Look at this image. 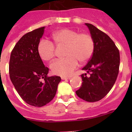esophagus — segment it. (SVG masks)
Returning a JSON list of instances; mask_svg holds the SVG:
<instances>
[{
	"label": "esophagus",
	"mask_w": 132,
	"mask_h": 132,
	"mask_svg": "<svg viewBox=\"0 0 132 132\" xmlns=\"http://www.w3.org/2000/svg\"><path fill=\"white\" fill-rule=\"evenodd\" d=\"M61 79L62 80H68V79H70L69 77H61Z\"/></svg>",
	"instance_id": "1"
}]
</instances>
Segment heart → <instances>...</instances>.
<instances>
[{
    "label": "heart",
    "mask_w": 132,
    "mask_h": 132,
    "mask_svg": "<svg viewBox=\"0 0 132 132\" xmlns=\"http://www.w3.org/2000/svg\"><path fill=\"white\" fill-rule=\"evenodd\" d=\"M54 44L58 48L65 46L66 58L57 60L50 64L52 72L57 75L67 77L73 73L81 63L88 61L94 50V41L88 33H78L77 30L63 29L54 33ZM52 43L41 41L38 46L39 57L45 61H50L55 56V47Z\"/></svg>",
    "instance_id": "1"
}]
</instances>
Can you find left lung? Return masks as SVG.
Listing matches in <instances>:
<instances>
[{
  "mask_svg": "<svg viewBox=\"0 0 132 132\" xmlns=\"http://www.w3.org/2000/svg\"><path fill=\"white\" fill-rule=\"evenodd\" d=\"M94 41V50L82 68L89 75L82 74V86L76 91L79 98L89 102L104 98L115 84L119 73L120 55L112 39L93 25L86 23Z\"/></svg>",
  "mask_w": 132,
  "mask_h": 132,
  "instance_id": "left-lung-1",
  "label": "left lung"
}]
</instances>
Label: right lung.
<instances>
[{"label": "right lung", "mask_w": 132, "mask_h": 132, "mask_svg": "<svg viewBox=\"0 0 132 132\" xmlns=\"http://www.w3.org/2000/svg\"><path fill=\"white\" fill-rule=\"evenodd\" d=\"M45 27L23 35L16 43L9 60L10 79L24 102L40 107L51 102L56 94L61 78L48 77V68L45 67L38 52V46Z\"/></svg>", "instance_id": "obj_1"}]
</instances>
